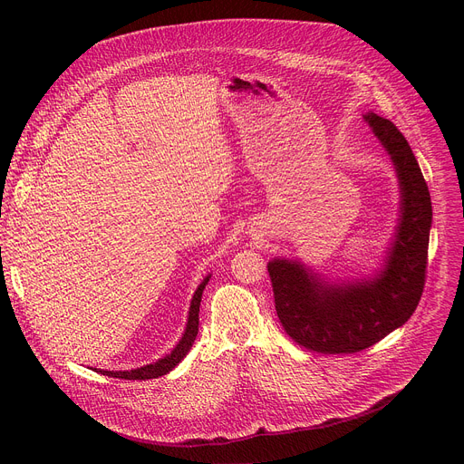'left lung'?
<instances>
[{
    "label": "left lung",
    "mask_w": 464,
    "mask_h": 464,
    "mask_svg": "<svg viewBox=\"0 0 464 464\" xmlns=\"http://www.w3.org/2000/svg\"><path fill=\"white\" fill-rule=\"evenodd\" d=\"M389 154L399 178V224L385 251L382 268L371 277L326 281L301 260L268 262L276 310L286 334L301 347L323 354L363 351L415 312L426 279L431 227V198L417 158L391 121L363 115Z\"/></svg>",
    "instance_id": "1"
}]
</instances>
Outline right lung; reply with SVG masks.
<instances>
[{"label":"right lung","instance_id":"right-lung-1","mask_svg":"<svg viewBox=\"0 0 464 464\" xmlns=\"http://www.w3.org/2000/svg\"><path fill=\"white\" fill-rule=\"evenodd\" d=\"M209 279H211V276H208L200 283V286L196 288V292H194V295L190 299L185 330H183L179 342L176 343V347L170 351V354H165L163 358H160V360H156V362H152L149 365H143V367H138V369H130V371H104V369H95V371L101 372V374H106V376H111V378H122V380H150V378H158V376H163V374L170 372L187 356V353L190 351V347H192V343L196 340V334H198V312H200L202 294H204V288L209 283Z\"/></svg>","mask_w":464,"mask_h":464}]
</instances>
